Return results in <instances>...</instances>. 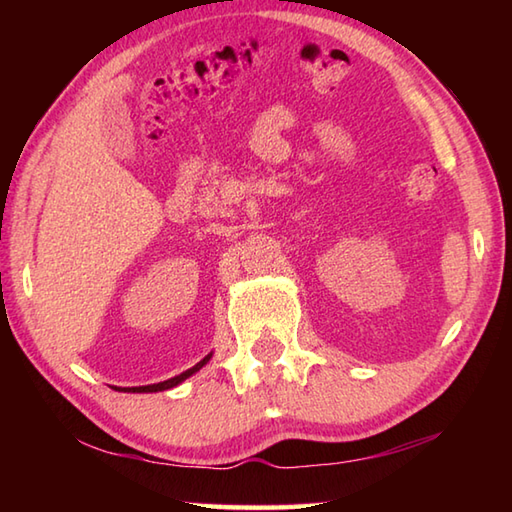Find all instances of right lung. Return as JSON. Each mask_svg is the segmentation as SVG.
<instances>
[{
	"label": "right lung",
	"mask_w": 512,
	"mask_h": 512,
	"mask_svg": "<svg viewBox=\"0 0 512 512\" xmlns=\"http://www.w3.org/2000/svg\"><path fill=\"white\" fill-rule=\"evenodd\" d=\"M209 358H211V354H209V356H204L198 365H193L191 369H187V372H182L180 376H173V378H169V380H162V383H156V385L132 387V389H127V391H162V389H171V387H176V385H180V383H182L184 378H189L191 374H195V372H198V369H202L206 363H209Z\"/></svg>",
	"instance_id": "1"
}]
</instances>
